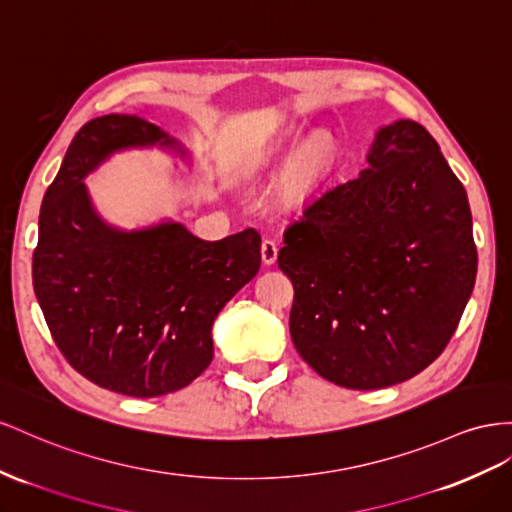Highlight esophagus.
I'll list each match as a JSON object with an SVG mask.
<instances>
[{"instance_id": "esophagus-1", "label": "esophagus", "mask_w": 512, "mask_h": 512, "mask_svg": "<svg viewBox=\"0 0 512 512\" xmlns=\"http://www.w3.org/2000/svg\"><path fill=\"white\" fill-rule=\"evenodd\" d=\"M278 250H280V247L273 239H262V245H260L262 262H265V265H273V262L278 260Z\"/></svg>"}]
</instances>
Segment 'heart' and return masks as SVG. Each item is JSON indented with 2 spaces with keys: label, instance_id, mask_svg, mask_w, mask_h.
I'll return each instance as SVG.
<instances>
[{
  "label": "heart",
  "instance_id": "heart-1",
  "mask_svg": "<svg viewBox=\"0 0 512 512\" xmlns=\"http://www.w3.org/2000/svg\"><path fill=\"white\" fill-rule=\"evenodd\" d=\"M293 144L288 146H280L275 148L271 155L265 157V165H269V168H282V165L288 163L290 155H293ZM327 155H329V142L327 137L323 135H316L314 140L303 148V153L297 161V168H295V183L297 185H306V183H312L316 176L321 174L323 165L327 161Z\"/></svg>",
  "mask_w": 512,
  "mask_h": 512
}]
</instances>
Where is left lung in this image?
<instances>
[{
	"label": "left lung",
	"mask_w": 512,
	"mask_h": 512,
	"mask_svg": "<svg viewBox=\"0 0 512 512\" xmlns=\"http://www.w3.org/2000/svg\"><path fill=\"white\" fill-rule=\"evenodd\" d=\"M370 168L319 191L284 230L290 338L349 390L416 377L446 349L476 282L463 183L422 124L377 133Z\"/></svg>",
	"instance_id": "8db88e82"
}]
</instances>
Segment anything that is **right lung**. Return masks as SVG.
<instances>
[{
    "label": "right lung",
    "instance_id": "obj_1",
    "mask_svg": "<svg viewBox=\"0 0 512 512\" xmlns=\"http://www.w3.org/2000/svg\"><path fill=\"white\" fill-rule=\"evenodd\" d=\"M153 144L178 148L140 116L86 122L43 198L32 260L34 293L66 362L135 398L202 375L215 316L260 269L254 228L202 241L181 224L120 232L101 222L81 178L120 148Z\"/></svg>",
    "mask_w": 512,
    "mask_h": 512
}]
</instances>
